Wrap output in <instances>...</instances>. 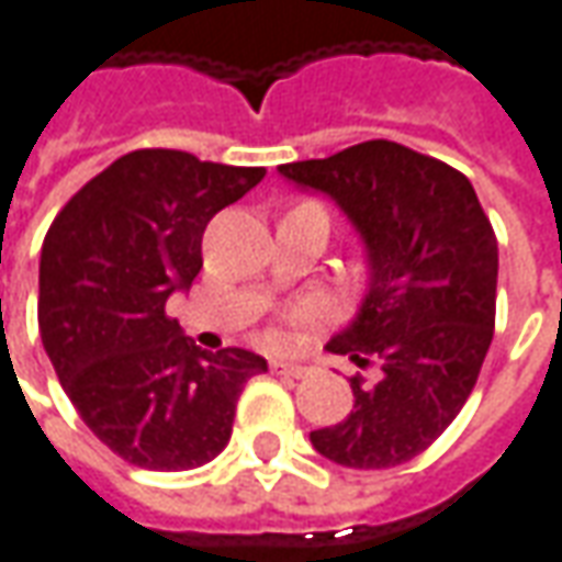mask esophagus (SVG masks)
<instances>
[{
    "mask_svg": "<svg viewBox=\"0 0 562 562\" xmlns=\"http://www.w3.org/2000/svg\"><path fill=\"white\" fill-rule=\"evenodd\" d=\"M270 369H273L277 375H289V378H304L307 372H311V366H301V362H280V360L270 362Z\"/></svg>",
    "mask_w": 562,
    "mask_h": 562,
    "instance_id": "1",
    "label": "esophagus"
}]
</instances>
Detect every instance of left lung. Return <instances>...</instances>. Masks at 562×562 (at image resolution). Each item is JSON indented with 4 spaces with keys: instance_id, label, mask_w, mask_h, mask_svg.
<instances>
[{
    "instance_id": "obj_1",
    "label": "left lung",
    "mask_w": 562,
    "mask_h": 562,
    "mask_svg": "<svg viewBox=\"0 0 562 562\" xmlns=\"http://www.w3.org/2000/svg\"><path fill=\"white\" fill-rule=\"evenodd\" d=\"M280 175L329 196L360 233L366 295L329 350L381 366L372 387L350 378L353 409L311 430L313 449L345 468H396L452 425L486 360L498 282L490 217L461 171L393 140L285 162Z\"/></svg>"
}]
</instances>
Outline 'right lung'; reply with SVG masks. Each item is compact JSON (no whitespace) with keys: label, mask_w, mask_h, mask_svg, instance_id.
<instances>
[{"label":"right lung","mask_w":562,"mask_h":562,"mask_svg":"<svg viewBox=\"0 0 562 562\" xmlns=\"http://www.w3.org/2000/svg\"><path fill=\"white\" fill-rule=\"evenodd\" d=\"M265 169L184 150L120 156L45 233L40 335L91 434L147 471L200 468L231 442L236 400L267 360L209 353L166 313L202 267V233Z\"/></svg>","instance_id":"add662e5"}]
</instances>
